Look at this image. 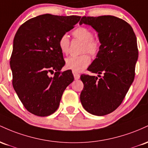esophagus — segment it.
<instances>
[{
  "label": "esophagus",
  "instance_id": "1",
  "mask_svg": "<svg viewBox=\"0 0 148 148\" xmlns=\"http://www.w3.org/2000/svg\"><path fill=\"white\" fill-rule=\"evenodd\" d=\"M73 74L74 75L75 79H78L79 78V77H80V75H79L77 72H76V71H73Z\"/></svg>",
  "mask_w": 148,
  "mask_h": 148
}]
</instances>
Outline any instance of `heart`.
<instances>
[{
	"label": "heart",
	"mask_w": 148,
	"mask_h": 148,
	"mask_svg": "<svg viewBox=\"0 0 148 148\" xmlns=\"http://www.w3.org/2000/svg\"><path fill=\"white\" fill-rule=\"evenodd\" d=\"M73 36L84 43L82 53H89L91 56H96L101 49V42L97 38H94L93 32L90 29L84 26L77 27L73 31ZM59 47L64 54L69 52L70 40L66 34H63L59 39ZM91 63V58L87 54L79 56H71L66 60V65L68 69L76 72H79L87 67Z\"/></svg>",
	"instance_id": "heart-1"
}]
</instances>
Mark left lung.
<instances>
[{"mask_svg":"<svg viewBox=\"0 0 148 148\" xmlns=\"http://www.w3.org/2000/svg\"><path fill=\"white\" fill-rule=\"evenodd\" d=\"M82 23L97 31L101 45L87 69L99 78L81 75L84 88L80 101L88 112L103 116L121 105L134 82L138 57L136 36L129 24L114 16H82L79 24Z\"/></svg>","mask_w":148,"mask_h":148,"instance_id":"obj_1","label":"left lung"}]
</instances>
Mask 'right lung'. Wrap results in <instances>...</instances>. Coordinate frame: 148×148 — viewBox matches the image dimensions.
<instances>
[{
  "mask_svg": "<svg viewBox=\"0 0 148 148\" xmlns=\"http://www.w3.org/2000/svg\"><path fill=\"white\" fill-rule=\"evenodd\" d=\"M80 18L42 14L26 21L16 31L10 62L12 85L25 108L35 115L54 113L74 80L72 71H61L65 61L59 39Z\"/></svg>",
  "mask_w": 148,
  "mask_h": 148,
  "instance_id": "add662e5",
  "label": "right lung"
}]
</instances>
